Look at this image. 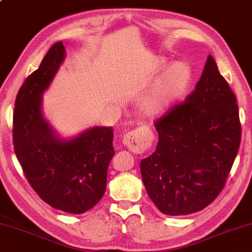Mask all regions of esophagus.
I'll list each match as a JSON object with an SVG mask.
<instances>
[{
    "label": "esophagus",
    "instance_id": "1",
    "mask_svg": "<svg viewBox=\"0 0 252 252\" xmlns=\"http://www.w3.org/2000/svg\"><path fill=\"white\" fill-rule=\"evenodd\" d=\"M123 144L126 146L128 149L134 151L136 154H141L148 148L149 139L147 138L145 134L141 131L134 129L126 132L123 138Z\"/></svg>",
    "mask_w": 252,
    "mask_h": 252
}]
</instances>
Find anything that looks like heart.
Returning a JSON list of instances; mask_svg holds the SVG:
<instances>
[{
    "label": "heart",
    "instance_id": "1",
    "mask_svg": "<svg viewBox=\"0 0 252 252\" xmlns=\"http://www.w3.org/2000/svg\"><path fill=\"white\" fill-rule=\"evenodd\" d=\"M164 61L157 60V68L163 69ZM191 81V71L187 64L175 63L142 97L141 107L147 115L156 116L164 113L175 99L187 91Z\"/></svg>",
    "mask_w": 252,
    "mask_h": 252
}]
</instances>
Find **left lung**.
Segmentation results:
<instances>
[{"label": "left lung", "instance_id": "1", "mask_svg": "<svg viewBox=\"0 0 252 252\" xmlns=\"http://www.w3.org/2000/svg\"><path fill=\"white\" fill-rule=\"evenodd\" d=\"M154 124L158 145L140 162L151 201L172 216L203 210L224 189L241 139L236 96L211 55L195 90Z\"/></svg>", "mask_w": 252, "mask_h": 252}]
</instances>
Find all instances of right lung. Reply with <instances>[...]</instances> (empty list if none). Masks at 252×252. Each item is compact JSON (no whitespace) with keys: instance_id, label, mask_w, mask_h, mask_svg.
Listing matches in <instances>:
<instances>
[{"instance_id":"right-lung-1","label":"right lung","mask_w":252,"mask_h":252,"mask_svg":"<svg viewBox=\"0 0 252 252\" xmlns=\"http://www.w3.org/2000/svg\"><path fill=\"white\" fill-rule=\"evenodd\" d=\"M63 41L47 52L28 75L15 99L13 145L23 173L42 201L57 210L82 214L105 193L113 158V128L93 127L77 138L61 140L40 112L41 94L64 59Z\"/></svg>"}]
</instances>
